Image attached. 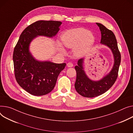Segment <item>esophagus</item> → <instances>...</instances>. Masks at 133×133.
I'll return each instance as SVG.
<instances>
[{"label":"esophagus","instance_id":"obj_1","mask_svg":"<svg viewBox=\"0 0 133 133\" xmlns=\"http://www.w3.org/2000/svg\"><path fill=\"white\" fill-rule=\"evenodd\" d=\"M67 66L68 67H72L73 66V64L72 63H67Z\"/></svg>","mask_w":133,"mask_h":133}]
</instances>
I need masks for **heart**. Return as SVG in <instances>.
<instances>
[{"mask_svg": "<svg viewBox=\"0 0 133 133\" xmlns=\"http://www.w3.org/2000/svg\"><path fill=\"white\" fill-rule=\"evenodd\" d=\"M61 40L65 47L74 48L73 51L75 56L82 57L91 50L95 42V37L91 31L78 28L66 31L62 35ZM58 46L60 51L65 54L64 49L59 43Z\"/></svg>", "mask_w": 133, "mask_h": 133, "instance_id": "heart-1", "label": "heart"}]
</instances>
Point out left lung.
<instances>
[{
	"label": "left lung",
	"mask_w": 133,
	"mask_h": 133,
	"mask_svg": "<svg viewBox=\"0 0 133 133\" xmlns=\"http://www.w3.org/2000/svg\"><path fill=\"white\" fill-rule=\"evenodd\" d=\"M96 24L99 26L101 32V43L111 50L114 58V64L111 70L108 74L99 80L94 81L87 76L84 71V58H81L77 61V65L75 67L76 71L75 88L79 95L87 98L98 96L110 89L116 81L121 62V55L114 33L102 24Z\"/></svg>",
	"instance_id": "8db88e82"
}]
</instances>
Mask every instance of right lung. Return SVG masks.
I'll return each mask as SVG.
<instances>
[{
    "label": "right lung",
    "instance_id": "right-lung-1",
    "mask_svg": "<svg viewBox=\"0 0 133 133\" xmlns=\"http://www.w3.org/2000/svg\"><path fill=\"white\" fill-rule=\"evenodd\" d=\"M62 22L39 20L27 26L21 33L15 47L13 59L16 80L26 92L34 96L50 92L55 87L57 78L66 64H56L50 61H39L29 51L31 42L35 38H52L59 31Z\"/></svg>",
    "mask_w": 133,
    "mask_h": 133
}]
</instances>
